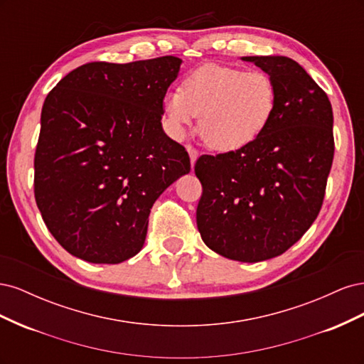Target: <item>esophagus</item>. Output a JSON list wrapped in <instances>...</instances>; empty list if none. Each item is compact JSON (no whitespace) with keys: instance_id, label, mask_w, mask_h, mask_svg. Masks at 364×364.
<instances>
[{"instance_id":"obj_1","label":"esophagus","mask_w":364,"mask_h":364,"mask_svg":"<svg viewBox=\"0 0 364 364\" xmlns=\"http://www.w3.org/2000/svg\"><path fill=\"white\" fill-rule=\"evenodd\" d=\"M186 151H188V155H190V159H191V168L194 167V164H196V161H197V158H199V151H197L194 147H191V146H186Z\"/></svg>"}]
</instances>
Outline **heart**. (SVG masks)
<instances>
[{
  "label": "heart",
  "mask_w": 364,
  "mask_h": 364,
  "mask_svg": "<svg viewBox=\"0 0 364 364\" xmlns=\"http://www.w3.org/2000/svg\"><path fill=\"white\" fill-rule=\"evenodd\" d=\"M278 109V86L261 70L245 71L206 63L185 77L162 102L168 134L181 139L200 115L199 134L215 151H238L257 141Z\"/></svg>",
  "instance_id": "obj_1"
}]
</instances>
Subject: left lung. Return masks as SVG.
Returning <instances> with one entry per match:
<instances>
[{"label": "left lung", "mask_w": 364, "mask_h": 364, "mask_svg": "<svg viewBox=\"0 0 364 364\" xmlns=\"http://www.w3.org/2000/svg\"><path fill=\"white\" fill-rule=\"evenodd\" d=\"M278 86L269 129L238 151L203 155L197 228L205 245L229 259L281 255L321 211L334 158L333 107L299 63L285 56H246Z\"/></svg>", "instance_id": "1"}]
</instances>
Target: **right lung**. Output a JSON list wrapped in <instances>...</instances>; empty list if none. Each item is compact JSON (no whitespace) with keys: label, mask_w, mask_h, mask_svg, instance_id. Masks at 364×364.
I'll return each mask as SVG.
<instances>
[{"label":"right lung","mask_w":364,"mask_h":364,"mask_svg":"<svg viewBox=\"0 0 364 364\" xmlns=\"http://www.w3.org/2000/svg\"><path fill=\"white\" fill-rule=\"evenodd\" d=\"M181 63L174 56L85 63L47 95L35 199L51 235L71 255L94 264L135 257L153 203L190 173L188 153L161 123Z\"/></svg>","instance_id":"1"}]
</instances>
